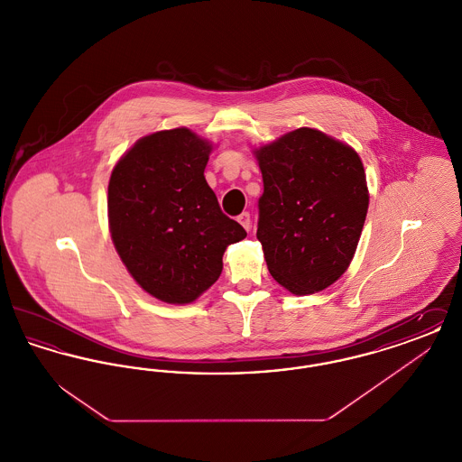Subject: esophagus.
Here are the masks:
<instances>
[{
  "label": "esophagus",
  "instance_id": "1",
  "mask_svg": "<svg viewBox=\"0 0 462 462\" xmlns=\"http://www.w3.org/2000/svg\"><path fill=\"white\" fill-rule=\"evenodd\" d=\"M237 221L241 223L242 226H244L247 232L251 230V215H249V213H242V215H239Z\"/></svg>",
  "mask_w": 462,
  "mask_h": 462
}]
</instances>
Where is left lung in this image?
Returning <instances> with one entry per match:
<instances>
[{"label":"left lung","mask_w":462,"mask_h":462,"mask_svg":"<svg viewBox=\"0 0 462 462\" xmlns=\"http://www.w3.org/2000/svg\"><path fill=\"white\" fill-rule=\"evenodd\" d=\"M263 176L256 237L270 275L289 292L324 291L348 268L369 208L350 145L300 128L254 151Z\"/></svg>","instance_id":"1"}]
</instances>
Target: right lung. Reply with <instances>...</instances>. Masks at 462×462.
<instances>
[{
	"label": "right lung",
	"instance_id": "obj_1",
	"mask_svg": "<svg viewBox=\"0 0 462 462\" xmlns=\"http://www.w3.org/2000/svg\"><path fill=\"white\" fill-rule=\"evenodd\" d=\"M213 147L187 128L140 138L109 180L112 242L136 284L185 305L213 286L226 245L247 236L204 178Z\"/></svg>",
	"mask_w": 462,
	"mask_h": 462
}]
</instances>
